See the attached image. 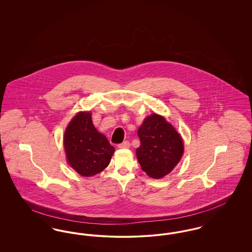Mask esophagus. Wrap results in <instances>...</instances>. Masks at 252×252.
<instances>
[{"label": "esophagus", "instance_id": "obj_1", "mask_svg": "<svg viewBox=\"0 0 252 252\" xmlns=\"http://www.w3.org/2000/svg\"><path fill=\"white\" fill-rule=\"evenodd\" d=\"M118 147L119 148H129L130 147V144H129V142L126 141V142H123L122 144H118Z\"/></svg>", "mask_w": 252, "mask_h": 252}]
</instances>
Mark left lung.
Instances as JSON below:
<instances>
[{"label": "left lung", "mask_w": 252, "mask_h": 252, "mask_svg": "<svg viewBox=\"0 0 252 252\" xmlns=\"http://www.w3.org/2000/svg\"><path fill=\"white\" fill-rule=\"evenodd\" d=\"M141 145L136 155L143 171L150 178L161 179L179 163L184 152L180 133L164 117L153 113L138 129Z\"/></svg>", "instance_id": "1"}]
</instances>
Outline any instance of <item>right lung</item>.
Wrapping results in <instances>:
<instances>
[{
  "label": "right lung",
  "instance_id": "obj_1",
  "mask_svg": "<svg viewBox=\"0 0 252 252\" xmlns=\"http://www.w3.org/2000/svg\"><path fill=\"white\" fill-rule=\"evenodd\" d=\"M69 165L83 177H92L108 166L115 149L105 135L97 131L92 113L78 112L68 125L63 138Z\"/></svg>",
  "mask_w": 252,
  "mask_h": 252
}]
</instances>
